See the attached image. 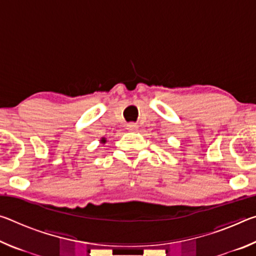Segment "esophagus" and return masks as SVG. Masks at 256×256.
I'll return each instance as SVG.
<instances>
[{
    "instance_id": "34e87169",
    "label": "esophagus",
    "mask_w": 256,
    "mask_h": 256,
    "mask_svg": "<svg viewBox=\"0 0 256 256\" xmlns=\"http://www.w3.org/2000/svg\"><path fill=\"white\" fill-rule=\"evenodd\" d=\"M126 128L128 130V131H136L138 126V124H136V123H128Z\"/></svg>"
}]
</instances>
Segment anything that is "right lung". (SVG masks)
Wrapping results in <instances>:
<instances>
[{
    "mask_svg": "<svg viewBox=\"0 0 256 256\" xmlns=\"http://www.w3.org/2000/svg\"><path fill=\"white\" fill-rule=\"evenodd\" d=\"M102 142V144H105V142H106V138H102V140H100Z\"/></svg>",
    "mask_w": 256,
    "mask_h": 256,
    "instance_id": "right-lung-1",
    "label": "right lung"
}]
</instances>
